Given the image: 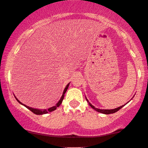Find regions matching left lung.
<instances>
[{"label": "left lung", "mask_w": 148, "mask_h": 148, "mask_svg": "<svg viewBox=\"0 0 148 148\" xmlns=\"http://www.w3.org/2000/svg\"><path fill=\"white\" fill-rule=\"evenodd\" d=\"M86 101H87L88 104H89V106L92 108V109H94L95 110H96V111L98 112H100V113H102V114H110L115 113V112H116L119 111L120 109H121V108H123V106H125V105H123V106H120V107H119V108H115V109H112V110H100V109H98V108H97L94 107V106H92V104L90 103L89 101H88V100L86 99ZM127 103H128V102H127ZM127 103H126V104H127Z\"/></svg>", "instance_id": "1"}]
</instances>
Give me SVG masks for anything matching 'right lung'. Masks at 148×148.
I'll return each instance as SVG.
<instances>
[{
  "mask_svg": "<svg viewBox=\"0 0 148 148\" xmlns=\"http://www.w3.org/2000/svg\"><path fill=\"white\" fill-rule=\"evenodd\" d=\"M69 84H70V83H68V84H67V86H66V88H65L64 92H63V94H62V97H61V99H60V101H59L58 102V103H57L56 105L55 106H53V107H51V108H49V109H47V110H38V109H35V108H30V107H29V106H27L24 105V104H23L22 103H21V102L19 101V100L17 99L16 97H15V99H17V101H18L19 103L21 104V105L24 106L25 108H27V109H29V110H30L31 112H32L34 114H37V115H42V114H47V113H48V112H51L54 111V110H56L57 109V108L59 107V106H60L61 105V103H62L63 99H64V95H65V93H66V92L67 91V89H68V86H69Z\"/></svg>",
  "mask_w": 148,
  "mask_h": 148,
  "instance_id": "1",
  "label": "right lung"
}]
</instances>
